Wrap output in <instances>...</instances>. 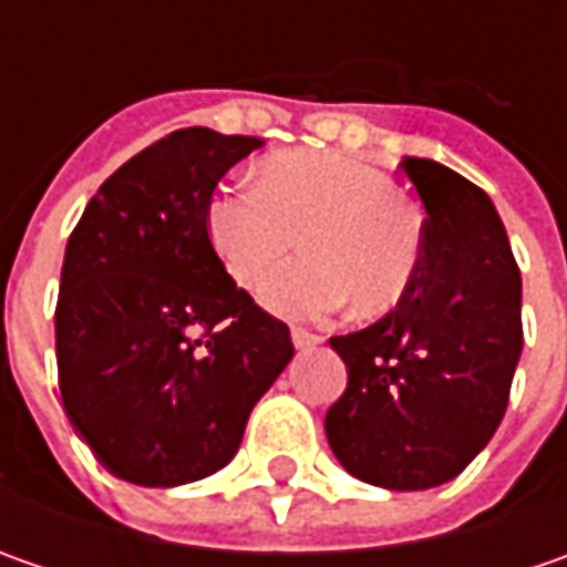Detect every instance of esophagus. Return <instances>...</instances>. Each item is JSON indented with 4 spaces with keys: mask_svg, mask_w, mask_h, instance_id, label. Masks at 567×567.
<instances>
[{
    "mask_svg": "<svg viewBox=\"0 0 567 567\" xmlns=\"http://www.w3.org/2000/svg\"><path fill=\"white\" fill-rule=\"evenodd\" d=\"M290 338H293L296 350H312V347L321 343L318 334H312V331H302V328H293V331H290Z\"/></svg>",
    "mask_w": 567,
    "mask_h": 567,
    "instance_id": "esophagus-1",
    "label": "esophagus"
}]
</instances>
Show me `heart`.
I'll list each match as a JSON object with an SVG mask.
<instances>
[{
  "mask_svg": "<svg viewBox=\"0 0 567 567\" xmlns=\"http://www.w3.org/2000/svg\"><path fill=\"white\" fill-rule=\"evenodd\" d=\"M214 249L236 284H258L293 249L306 255L261 284V306L290 321H324L357 299L391 309L416 277L423 233L379 166L334 151H299L265 164L261 179L217 188L207 207Z\"/></svg>",
  "mask_w": 567,
  "mask_h": 567,
  "instance_id": "obj_1",
  "label": "heart"
}]
</instances>
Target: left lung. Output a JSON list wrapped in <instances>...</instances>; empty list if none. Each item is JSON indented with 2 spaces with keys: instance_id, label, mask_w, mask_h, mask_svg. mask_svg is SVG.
Returning a JSON list of instances; mask_svg holds the SVG:
<instances>
[{
  "instance_id": "obj_1",
  "label": "left lung",
  "mask_w": 567,
  "mask_h": 567,
  "mask_svg": "<svg viewBox=\"0 0 567 567\" xmlns=\"http://www.w3.org/2000/svg\"><path fill=\"white\" fill-rule=\"evenodd\" d=\"M401 166L425 207L416 277L398 309L331 338L347 391L324 435L357 480L416 492L454 480L489 445L524 328L520 271L489 195L425 157Z\"/></svg>"
}]
</instances>
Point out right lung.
<instances>
[{"instance_id":"right-lung-1","label":"right lung","mask_w":567,"mask_h":567,"mask_svg":"<svg viewBox=\"0 0 567 567\" xmlns=\"http://www.w3.org/2000/svg\"><path fill=\"white\" fill-rule=\"evenodd\" d=\"M261 144L179 128L122 164L69 236L62 406L125 483L173 489L227 467L251 406L293 360L290 328L236 287L207 236L214 188Z\"/></svg>"}]
</instances>
